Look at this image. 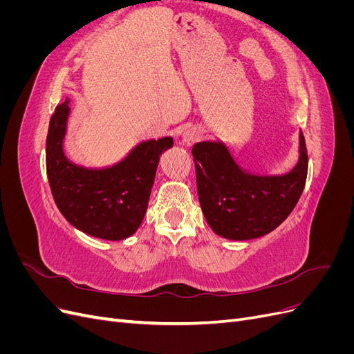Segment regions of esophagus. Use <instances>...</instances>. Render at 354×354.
<instances>
[{"label": "esophagus", "mask_w": 354, "mask_h": 354, "mask_svg": "<svg viewBox=\"0 0 354 354\" xmlns=\"http://www.w3.org/2000/svg\"><path fill=\"white\" fill-rule=\"evenodd\" d=\"M196 138H198V133L194 130V128H187V130H185L183 133L180 134L181 143H186V145H189V143H192V142H195Z\"/></svg>", "instance_id": "esophagus-1"}]
</instances>
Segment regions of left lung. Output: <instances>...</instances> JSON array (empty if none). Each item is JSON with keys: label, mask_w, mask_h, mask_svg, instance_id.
I'll return each mask as SVG.
<instances>
[{"label": "left lung", "mask_w": 354, "mask_h": 354, "mask_svg": "<svg viewBox=\"0 0 354 354\" xmlns=\"http://www.w3.org/2000/svg\"><path fill=\"white\" fill-rule=\"evenodd\" d=\"M299 156L281 176L251 174L234 162L223 142H199L192 149L196 187L209 227L232 241H248L274 230L291 214L307 177V149L299 131Z\"/></svg>", "instance_id": "8db88e82"}]
</instances>
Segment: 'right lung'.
Instances as JSON below:
<instances>
[{
  "instance_id": "1",
  "label": "right lung",
  "mask_w": 354,
  "mask_h": 354,
  "mask_svg": "<svg viewBox=\"0 0 354 354\" xmlns=\"http://www.w3.org/2000/svg\"><path fill=\"white\" fill-rule=\"evenodd\" d=\"M69 100L53 113L47 134V177L59 211L73 227L108 241H122L140 227L159 158L173 137L137 145L121 162L93 169L71 162L63 151Z\"/></svg>"
}]
</instances>
